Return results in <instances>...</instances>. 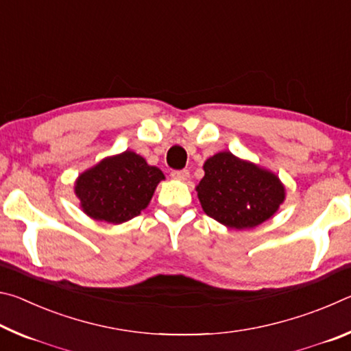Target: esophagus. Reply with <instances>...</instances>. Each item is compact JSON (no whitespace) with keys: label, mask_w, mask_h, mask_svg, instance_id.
Returning a JSON list of instances; mask_svg holds the SVG:
<instances>
[{"label":"esophagus","mask_w":351,"mask_h":351,"mask_svg":"<svg viewBox=\"0 0 351 351\" xmlns=\"http://www.w3.org/2000/svg\"><path fill=\"white\" fill-rule=\"evenodd\" d=\"M171 176L175 178V180H181V181H186L189 178V170H173L171 171Z\"/></svg>","instance_id":"obj_1"}]
</instances>
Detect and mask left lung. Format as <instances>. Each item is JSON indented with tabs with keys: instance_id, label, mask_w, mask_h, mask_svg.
Listing matches in <instances>:
<instances>
[{
	"instance_id": "1",
	"label": "left lung",
	"mask_w": 351,
	"mask_h": 351,
	"mask_svg": "<svg viewBox=\"0 0 351 351\" xmlns=\"http://www.w3.org/2000/svg\"><path fill=\"white\" fill-rule=\"evenodd\" d=\"M197 186L203 210L230 229H251L269 219L285 199L278 176L230 152L213 154L204 162Z\"/></svg>"
}]
</instances>
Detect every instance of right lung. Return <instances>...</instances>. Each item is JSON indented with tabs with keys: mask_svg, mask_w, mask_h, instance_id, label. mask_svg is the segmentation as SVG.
<instances>
[{
	"mask_svg": "<svg viewBox=\"0 0 351 351\" xmlns=\"http://www.w3.org/2000/svg\"><path fill=\"white\" fill-rule=\"evenodd\" d=\"M158 167L134 152L105 158L75 181L82 210L97 221L121 224L138 217L164 180Z\"/></svg>",
	"mask_w": 351,
	"mask_h": 351,
	"instance_id": "1",
	"label": "right lung"
}]
</instances>
